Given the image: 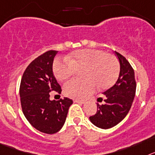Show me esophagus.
<instances>
[{
    "mask_svg": "<svg viewBox=\"0 0 155 155\" xmlns=\"http://www.w3.org/2000/svg\"><path fill=\"white\" fill-rule=\"evenodd\" d=\"M74 102H75V103H79V104H84V103H85V101H84L77 100V99L74 101Z\"/></svg>",
    "mask_w": 155,
    "mask_h": 155,
    "instance_id": "esophagus-1",
    "label": "esophagus"
}]
</instances>
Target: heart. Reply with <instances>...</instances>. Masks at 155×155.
I'll return each mask as SVG.
<instances>
[{"instance_id": "b5f03b06", "label": "heart", "mask_w": 155, "mask_h": 155, "mask_svg": "<svg viewBox=\"0 0 155 155\" xmlns=\"http://www.w3.org/2000/svg\"><path fill=\"white\" fill-rule=\"evenodd\" d=\"M84 70L82 76L85 80L72 79L63 87L68 97L83 99L96 90L109 88L115 83L120 72L118 59L114 55L98 49H83L72 52L68 59H55L53 72L55 78L64 81Z\"/></svg>"}]
</instances>
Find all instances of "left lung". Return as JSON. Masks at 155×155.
<instances>
[{
	"instance_id": "obj_1",
	"label": "left lung",
	"mask_w": 155,
	"mask_h": 155,
	"mask_svg": "<svg viewBox=\"0 0 155 155\" xmlns=\"http://www.w3.org/2000/svg\"><path fill=\"white\" fill-rule=\"evenodd\" d=\"M120 63V72L115 84L103 94L105 99L97 104V111L90 120L94 126L110 129L116 126L126 116L134 100L137 83L131 64L121 54L115 51Z\"/></svg>"
}]
</instances>
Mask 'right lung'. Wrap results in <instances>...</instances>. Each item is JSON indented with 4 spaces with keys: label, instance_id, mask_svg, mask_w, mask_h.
<instances>
[{
    "label": "right lung",
    "instance_id": "right-lung-1",
    "mask_svg": "<svg viewBox=\"0 0 155 155\" xmlns=\"http://www.w3.org/2000/svg\"><path fill=\"white\" fill-rule=\"evenodd\" d=\"M57 53V51H48L34 59L25 70L19 88L25 117L36 130L48 134L61 130L72 104L68 97L57 101L50 100V92H61L52 69Z\"/></svg>",
    "mask_w": 155,
    "mask_h": 155
}]
</instances>
